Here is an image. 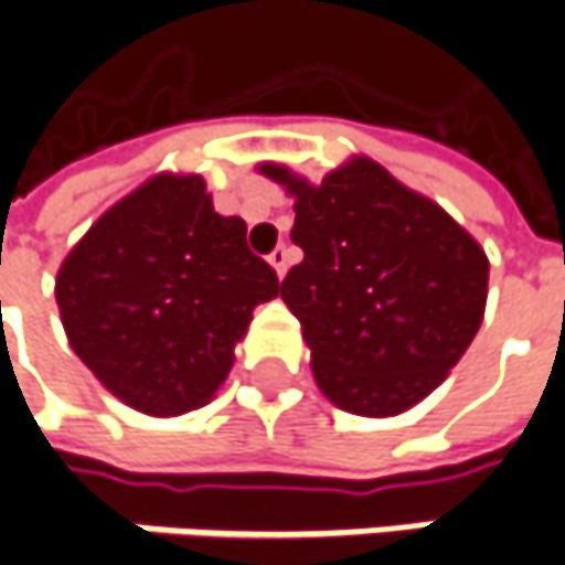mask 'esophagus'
<instances>
[{
  "label": "esophagus",
  "mask_w": 565,
  "mask_h": 565,
  "mask_svg": "<svg viewBox=\"0 0 565 565\" xmlns=\"http://www.w3.org/2000/svg\"><path fill=\"white\" fill-rule=\"evenodd\" d=\"M266 260L273 263V269H276L279 276H286V269H289V247H286V244H279Z\"/></svg>",
  "instance_id": "esophagus-1"
}]
</instances>
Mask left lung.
<instances>
[{"label":"left lung","mask_w":565,"mask_h":565,"mask_svg":"<svg viewBox=\"0 0 565 565\" xmlns=\"http://www.w3.org/2000/svg\"><path fill=\"white\" fill-rule=\"evenodd\" d=\"M296 195L305 250L279 296L302 321L321 392L350 415L385 418L447 380L472 343L489 286L482 247L440 205L373 160L308 185L263 167Z\"/></svg>","instance_id":"left-lung-1"}]
</instances>
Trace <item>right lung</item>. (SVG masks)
<instances>
[{
    "mask_svg": "<svg viewBox=\"0 0 565 565\" xmlns=\"http://www.w3.org/2000/svg\"><path fill=\"white\" fill-rule=\"evenodd\" d=\"M279 292L247 224L212 209L202 177H157L108 209L57 273L76 356L125 405L182 415L227 380L254 308Z\"/></svg>",
    "mask_w": 565,
    "mask_h": 565,
    "instance_id": "obj_1",
    "label": "right lung"
}]
</instances>
